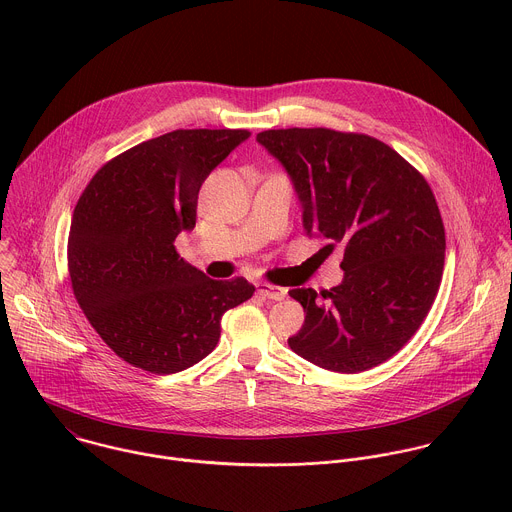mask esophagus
Listing matches in <instances>:
<instances>
[{
    "label": "esophagus",
    "instance_id": "34e87169",
    "mask_svg": "<svg viewBox=\"0 0 512 512\" xmlns=\"http://www.w3.org/2000/svg\"><path fill=\"white\" fill-rule=\"evenodd\" d=\"M257 294H259L261 298H265V300L279 302V300H283V298H285L287 289H285V287H279V285H273V283H265V281H261V283H257Z\"/></svg>",
    "mask_w": 512,
    "mask_h": 512
}]
</instances>
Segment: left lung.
Returning <instances> with one entry per match:
<instances>
[{
  "label": "left lung",
  "instance_id": "1",
  "mask_svg": "<svg viewBox=\"0 0 512 512\" xmlns=\"http://www.w3.org/2000/svg\"><path fill=\"white\" fill-rule=\"evenodd\" d=\"M257 141L291 176L306 233L344 251L340 285L289 291L306 312L289 348L334 373L377 367L419 330L442 283L446 231L427 180L364 133L289 127Z\"/></svg>",
  "mask_w": 512,
  "mask_h": 512
}]
</instances>
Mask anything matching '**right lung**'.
Listing matches in <instances>:
<instances>
[{
  "label": "right lung",
  "instance_id": "obj_1",
  "mask_svg": "<svg viewBox=\"0 0 512 512\" xmlns=\"http://www.w3.org/2000/svg\"><path fill=\"white\" fill-rule=\"evenodd\" d=\"M247 129H176L109 160L81 194L68 233L75 298L103 342L131 367L180 373L208 356L221 318L247 302L245 277L216 281L174 247L196 225L206 176Z\"/></svg>",
  "mask_w": 512,
  "mask_h": 512
}]
</instances>
